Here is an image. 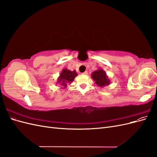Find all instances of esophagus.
I'll return each mask as SVG.
<instances>
[{"label":"esophagus","instance_id":"esophagus-1","mask_svg":"<svg viewBox=\"0 0 157 157\" xmlns=\"http://www.w3.org/2000/svg\"><path fill=\"white\" fill-rule=\"evenodd\" d=\"M82 75H88V72H87V71H84V72L82 73Z\"/></svg>","mask_w":157,"mask_h":157}]
</instances>
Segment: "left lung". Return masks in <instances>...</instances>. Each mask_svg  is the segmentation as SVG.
Wrapping results in <instances>:
<instances>
[{
  "mask_svg": "<svg viewBox=\"0 0 157 157\" xmlns=\"http://www.w3.org/2000/svg\"><path fill=\"white\" fill-rule=\"evenodd\" d=\"M91 77L94 80L95 84L99 87L103 88L111 83V80L109 78L106 72L101 68H99L98 70L94 71Z\"/></svg>",
  "mask_w": 157,
  "mask_h": 157,
  "instance_id": "1",
  "label": "left lung"
}]
</instances>
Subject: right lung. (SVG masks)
I'll use <instances>...</instances> for the list:
<instances>
[{"mask_svg":"<svg viewBox=\"0 0 157 157\" xmlns=\"http://www.w3.org/2000/svg\"><path fill=\"white\" fill-rule=\"evenodd\" d=\"M78 74L76 73L75 71H71L67 69H63L61 71L59 77L58 78L56 84H59L61 88L65 89L67 88V84H70L75 80V78L77 77Z\"/></svg>","mask_w":157,"mask_h":157,"instance_id":"obj_1","label":"right lung"}]
</instances>
